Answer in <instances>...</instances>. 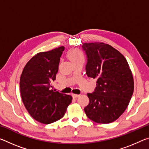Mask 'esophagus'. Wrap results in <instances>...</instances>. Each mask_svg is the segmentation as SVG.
Instances as JSON below:
<instances>
[{
	"instance_id": "1",
	"label": "esophagus",
	"mask_w": 149,
	"mask_h": 149,
	"mask_svg": "<svg viewBox=\"0 0 149 149\" xmlns=\"http://www.w3.org/2000/svg\"><path fill=\"white\" fill-rule=\"evenodd\" d=\"M72 96H73V97H74V98H77V97H79V95H77V94H73V95H72Z\"/></svg>"
}]
</instances>
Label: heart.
Returning a JSON list of instances; mask_svg holds the SVG:
<instances>
[{
    "instance_id": "1",
    "label": "heart",
    "mask_w": 149,
    "mask_h": 149,
    "mask_svg": "<svg viewBox=\"0 0 149 149\" xmlns=\"http://www.w3.org/2000/svg\"><path fill=\"white\" fill-rule=\"evenodd\" d=\"M69 57L72 62L78 60H84V53L79 49H73L69 53Z\"/></svg>"
}]
</instances>
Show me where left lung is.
Wrapping results in <instances>:
<instances>
[{"label":"left lung","instance_id":"left-lung-1","mask_svg":"<svg viewBox=\"0 0 149 149\" xmlns=\"http://www.w3.org/2000/svg\"><path fill=\"white\" fill-rule=\"evenodd\" d=\"M82 48L87 58V76L97 79L95 91L87 93L85 114L99 123L114 122L127 108L134 90L129 64L118 50L104 42H85Z\"/></svg>","mask_w":149,"mask_h":149}]
</instances>
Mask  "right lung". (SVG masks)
I'll return each instance as SVG.
<instances>
[{"label":"right lung","mask_w":149,"mask_h":149,"mask_svg":"<svg viewBox=\"0 0 149 149\" xmlns=\"http://www.w3.org/2000/svg\"><path fill=\"white\" fill-rule=\"evenodd\" d=\"M64 47L39 52L25 65L19 81L20 94L31 116L49 124L64 116L72 97L52 89Z\"/></svg>","instance_id":"1"}]
</instances>
